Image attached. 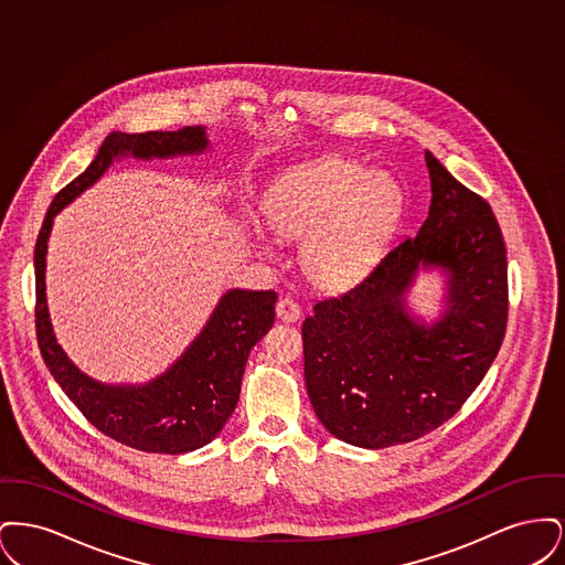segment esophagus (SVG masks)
<instances>
[{
	"instance_id": "esophagus-1",
	"label": "esophagus",
	"mask_w": 565,
	"mask_h": 565,
	"mask_svg": "<svg viewBox=\"0 0 565 565\" xmlns=\"http://www.w3.org/2000/svg\"><path fill=\"white\" fill-rule=\"evenodd\" d=\"M275 313L281 322L295 323L300 318V307L296 305L292 298H279L275 305Z\"/></svg>"
}]
</instances>
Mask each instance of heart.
<instances>
[{"label": "heart", "instance_id": "obj_1", "mask_svg": "<svg viewBox=\"0 0 565 565\" xmlns=\"http://www.w3.org/2000/svg\"><path fill=\"white\" fill-rule=\"evenodd\" d=\"M403 205L392 173L330 157L279 175L265 192L263 215L275 239H305L298 263L316 288L341 290L385 249Z\"/></svg>", "mask_w": 565, "mask_h": 565}]
</instances>
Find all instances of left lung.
Segmentation results:
<instances>
[{
	"instance_id": "left-lung-1",
	"label": "left lung",
	"mask_w": 565,
	"mask_h": 565,
	"mask_svg": "<svg viewBox=\"0 0 565 565\" xmlns=\"http://www.w3.org/2000/svg\"><path fill=\"white\" fill-rule=\"evenodd\" d=\"M431 203L415 237L394 243L343 295L302 322L305 383L323 428L383 449L451 419L495 360L509 318L507 247L491 207L426 152ZM422 269L446 281L430 323L405 296Z\"/></svg>"
}]
</instances>
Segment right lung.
Masks as SVG:
<instances>
[{
	"label": "right lung",
	"instance_id": "right-lung-1",
	"mask_svg": "<svg viewBox=\"0 0 565 565\" xmlns=\"http://www.w3.org/2000/svg\"><path fill=\"white\" fill-rule=\"evenodd\" d=\"M207 148L205 127L109 134L95 161L54 196L33 254L38 343L51 375L97 430L148 454H189L222 431L239 403L247 355L275 322L277 295L239 288L224 292L203 330L164 373L139 385L102 383L84 375L56 343L46 302L49 237L54 215L90 189L116 159L192 157Z\"/></svg>",
	"mask_w": 565,
	"mask_h": 565
}]
</instances>
